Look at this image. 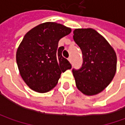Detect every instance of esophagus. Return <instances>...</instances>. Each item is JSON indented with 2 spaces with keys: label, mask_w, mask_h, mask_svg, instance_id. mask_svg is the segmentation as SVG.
<instances>
[{
  "label": "esophagus",
  "mask_w": 125,
  "mask_h": 125,
  "mask_svg": "<svg viewBox=\"0 0 125 125\" xmlns=\"http://www.w3.org/2000/svg\"><path fill=\"white\" fill-rule=\"evenodd\" d=\"M68 60H69L70 62H71V61H72V57H71V56H70V57L68 58Z\"/></svg>",
  "instance_id": "34e87169"
}]
</instances>
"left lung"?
<instances>
[{"label":"left lung","instance_id":"8db88e82","mask_svg":"<svg viewBox=\"0 0 125 125\" xmlns=\"http://www.w3.org/2000/svg\"><path fill=\"white\" fill-rule=\"evenodd\" d=\"M73 39L83 55L81 68L72 70L77 88L86 95L101 93L115 74V51L104 37L92 28L75 29Z\"/></svg>","mask_w":125,"mask_h":125}]
</instances>
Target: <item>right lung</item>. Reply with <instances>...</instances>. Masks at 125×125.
I'll list each match as a JSON object with an SVG mask.
<instances>
[{"instance_id": "right-lung-1", "label": "right lung", "mask_w": 125, "mask_h": 125, "mask_svg": "<svg viewBox=\"0 0 125 125\" xmlns=\"http://www.w3.org/2000/svg\"><path fill=\"white\" fill-rule=\"evenodd\" d=\"M71 28L46 22L28 31L17 51V63L25 83L33 90L46 93L58 83L60 74L72 68L58 48V42L69 35Z\"/></svg>"}]
</instances>
